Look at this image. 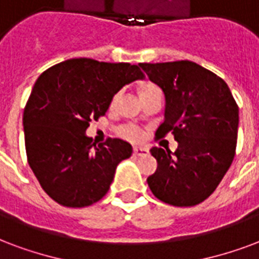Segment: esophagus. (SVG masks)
Segmentation results:
<instances>
[{"label":"esophagus","instance_id":"obj_1","mask_svg":"<svg viewBox=\"0 0 259 259\" xmlns=\"http://www.w3.org/2000/svg\"><path fill=\"white\" fill-rule=\"evenodd\" d=\"M134 154L138 155V157H142V155L149 154V150H147L146 147H141V146H137V147H134Z\"/></svg>","mask_w":259,"mask_h":259}]
</instances>
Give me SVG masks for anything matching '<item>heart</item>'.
<instances>
[{"mask_svg": "<svg viewBox=\"0 0 259 259\" xmlns=\"http://www.w3.org/2000/svg\"><path fill=\"white\" fill-rule=\"evenodd\" d=\"M153 90H158V89H157L154 84H145L143 87H142L141 94H142V93H146V91H153ZM116 100H117V95L114 97V101H116ZM121 134L124 135V137L130 138V139H137V138L139 137V132H138L134 127L121 128Z\"/></svg>", "mask_w": 259, "mask_h": 259, "instance_id": "heart-1", "label": "heart"}]
</instances>
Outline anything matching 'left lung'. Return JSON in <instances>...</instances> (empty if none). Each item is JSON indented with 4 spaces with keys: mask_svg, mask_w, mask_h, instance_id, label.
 <instances>
[{
    "mask_svg": "<svg viewBox=\"0 0 259 259\" xmlns=\"http://www.w3.org/2000/svg\"><path fill=\"white\" fill-rule=\"evenodd\" d=\"M165 95L164 122L172 131L175 153L153 147L157 170L147 178L151 192L174 206H195L213 194L232 164L239 108L221 77L192 61L141 64Z\"/></svg>",
    "mask_w": 259,
    "mask_h": 259,
    "instance_id": "left-lung-1",
    "label": "left lung"
}]
</instances>
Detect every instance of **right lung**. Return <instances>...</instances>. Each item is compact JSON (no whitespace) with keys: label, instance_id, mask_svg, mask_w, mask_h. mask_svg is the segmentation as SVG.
<instances>
[{"label":"right lung","instance_id":"1","mask_svg":"<svg viewBox=\"0 0 259 259\" xmlns=\"http://www.w3.org/2000/svg\"><path fill=\"white\" fill-rule=\"evenodd\" d=\"M145 79L138 65L72 58L49 68L35 81L23 127L28 165L52 199L84 207L109 191L114 172L132 146L109 138L95 146L85 135L91 120L108 112L125 84Z\"/></svg>","mask_w":259,"mask_h":259}]
</instances>
